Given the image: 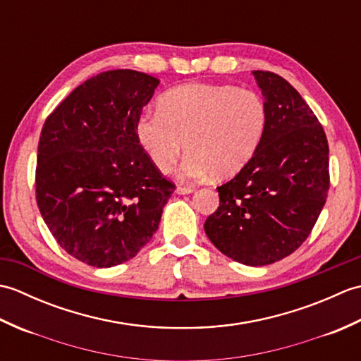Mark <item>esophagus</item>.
<instances>
[{"label":"esophagus","mask_w":361,"mask_h":361,"mask_svg":"<svg viewBox=\"0 0 361 361\" xmlns=\"http://www.w3.org/2000/svg\"><path fill=\"white\" fill-rule=\"evenodd\" d=\"M175 192H176V194H180V195L192 194V192H194V188H190V186H176Z\"/></svg>","instance_id":"34e87169"}]
</instances>
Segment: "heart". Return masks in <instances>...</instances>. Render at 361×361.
<instances>
[{
    "label": "heart",
    "mask_w": 361,
    "mask_h": 361,
    "mask_svg": "<svg viewBox=\"0 0 361 361\" xmlns=\"http://www.w3.org/2000/svg\"><path fill=\"white\" fill-rule=\"evenodd\" d=\"M268 106L252 90L216 83H186L166 91L158 113L136 122V136L159 172H169L183 149L181 175L225 180L256 155L267 132Z\"/></svg>",
    "instance_id": "b5f03b06"
}]
</instances>
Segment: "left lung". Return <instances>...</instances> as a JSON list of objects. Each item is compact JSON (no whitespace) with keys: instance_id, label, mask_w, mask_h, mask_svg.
I'll use <instances>...</instances> for the list:
<instances>
[{"instance_id":"8db88e82","label":"left lung","mask_w":361,"mask_h":361,"mask_svg":"<svg viewBox=\"0 0 361 361\" xmlns=\"http://www.w3.org/2000/svg\"><path fill=\"white\" fill-rule=\"evenodd\" d=\"M268 106L259 150L231 181L204 221L225 256L250 267L290 256L307 239L329 190V144L301 94L270 71H252Z\"/></svg>"}]
</instances>
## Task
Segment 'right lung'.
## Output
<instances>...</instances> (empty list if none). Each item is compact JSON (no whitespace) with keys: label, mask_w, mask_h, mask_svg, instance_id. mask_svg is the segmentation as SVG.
Returning a JSON list of instances; mask_svg holds the SVG:
<instances>
[{"label":"right lung","mask_w":361,"mask_h":361,"mask_svg":"<svg viewBox=\"0 0 361 361\" xmlns=\"http://www.w3.org/2000/svg\"><path fill=\"white\" fill-rule=\"evenodd\" d=\"M158 83L133 70L101 73L71 91L42 128L38 209L60 247L91 267L135 257L175 190L136 136Z\"/></svg>","instance_id":"add662e5"}]
</instances>
